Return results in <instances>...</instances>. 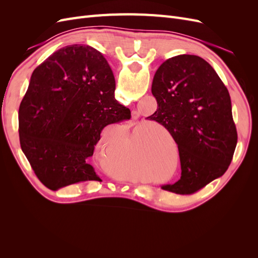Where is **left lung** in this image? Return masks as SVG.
Listing matches in <instances>:
<instances>
[{
  "instance_id": "obj_1",
  "label": "left lung",
  "mask_w": 258,
  "mask_h": 258,
  "mask_svg": "<svg viewBox=\"0 0 258 258\" xmlns=\"http://www.w3.org/2000/svg\"><path fill=\"white\" fill-rule=\"evenodd\" d=\"M152 92L158 108L147 117L173 137L181 178L161 188L190 195L228 169L237 145L229 92L208 62L194 54L166 60L155 73Z\"/></svg>"
}]
</instances>
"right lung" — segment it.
Segmentation results:
<instances>
[{"label":"right lung","mask_w":258,"mask_h":258,"mask_svg":"<svg viewBox=\"0 0 258 258\" xmlns=\"http://www.w3.org/2000/svg\"><path fill=\"white\" fill-rule=\"evenodd\" d=\"M114 91L111 67L89 45L66 46L34 70L19 107V140L47 188L99 181L89 158L101 132L131 117Z\"/></svg>","instance_id":"obj_1"}]
</instances>
